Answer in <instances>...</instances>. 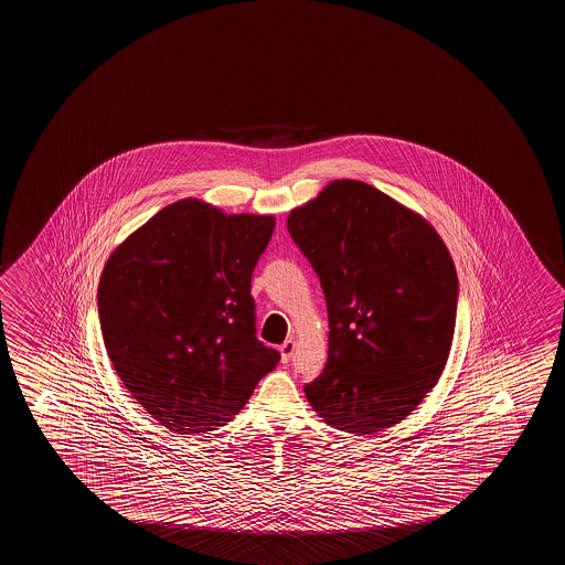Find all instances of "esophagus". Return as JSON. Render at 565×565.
Here are the masks:
<instances>
[{"label": "esophagus", "instance_id": "esophagus-1", "mask_svg": "<svg viewBox=\"0 0 565 565\" xmlns=\"http://www.w3.org/2000/svg\"><path fill=\"white\" fill-rule=\"evenodd\" d=\"M279 352H281V362L291 361V356H294V352H296V341H294V339H287V341L279 347Z\"/></svg>", "mask_w": 565, "mask_h": 565}]
</instances>
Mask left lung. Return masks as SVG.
<instances>
[{
	"label": "left lung",
	"mask_w": 565,
	"mask_h": 565,
	"mask_svg": "<svg viewBox=\"0 0 565 565\" xmlns=\"http://www.w3.org/2000/svg\"><path fill=\"white\" fill-rule=\"evenodd\" d=\"M287 231L319 276L331 329L309 404L349 434L399 424L451 351L459 279L447 246L419 214L352 179L294 209Z\"/></svg>",
	"instance_id": "1"
}]
</instances>
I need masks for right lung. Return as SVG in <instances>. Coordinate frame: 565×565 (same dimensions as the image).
<instances>
[{"instance_id":"1","label":"right lung","mask_w":565,"mask_h":565,"mask_svg":"<svg viewBox=\"0 0 565 565\" xmlns=\"http://www.w3.org/2000/svg\"><path fill=\"white\" fill-rule=\"evenodd\" d=\"M274 216L167 204L114 250L98 286L104 344L149 416L179 435L231 422L279 352L256 339L252 271Z\"/></svg>"}]
</instances>
